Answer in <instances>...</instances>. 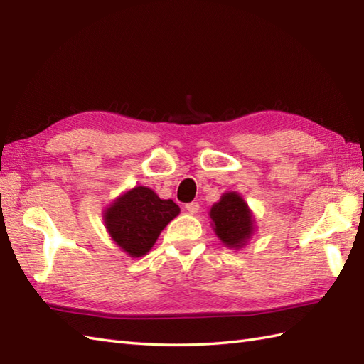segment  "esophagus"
Here are the masks:
<instances>
[{"label":"esophagus","instance_id":"esophagus-1","mask_svg":"<svg viewBox=\"0 0 364 364\" xmlns=\"http://www.w3.org/2000/svg\"><path fill=\"white\" fill-rule=\"evenodd\" d=\"M198 210H200V205H198V202H191V203H188V205H186V211H188V213H191V214H196V213H198Z\"/></svg>","mask_w":364,"mask_h":364}]
</instances>
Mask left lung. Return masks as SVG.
I'll return each mask as SVG.
<instances>
[{"mask_svg":"<svg viewBox=\"0 0 364 364\" xmlns=\"http://www.w3.org/2000/svg\"><path fill=\"white\" fill-rule=\"evenodd\" d=\"M210 215L215 235L228 247L237 249L250 237L253 231L252 213L236 192H228L223 196L220 202L211 208Z\"/></svg>","mask_w":364,"mask_h":364,"instance_id":"obj_1","label":"left lung"}]
</instances>
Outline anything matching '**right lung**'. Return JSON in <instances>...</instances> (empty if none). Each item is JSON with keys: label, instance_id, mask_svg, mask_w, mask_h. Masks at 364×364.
<instances>
[{"label": "right lung", "instance_id": "right-lung-1", "mask_svg": "<svg viewBox=\"0 0 364 364\" xmlns=\"http://www.w3.org/2000/svg\"><path fill=\"white\" fill-rule=\"evenodd\" d=\"M178 213L180 208L172 200H161L151 189L137 186L115 200L105 213V223L119 247L137 258L151 249Z\"/></svg>", "mask_w": 364, "mask_h": 364}]
</instances>
